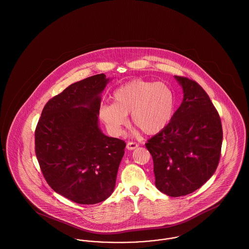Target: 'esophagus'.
Here are the masks:
<instances>
[{
  "instance_id": "obj_1",
  "label": "esophagus",
  "mask_w": 249,
  "mask_h": 249,
  "mask_svg": "<svg viewBox=\"0 0 249 249\" xmlns=\"http://www.w3.org/2000/svg\"><path fill=\"white\" fill-rule=\"evenodd\" d=\"M138 147V143L134 142H127V149L129 150H133L135 148Z\"/></svg>"
}]
</instances>
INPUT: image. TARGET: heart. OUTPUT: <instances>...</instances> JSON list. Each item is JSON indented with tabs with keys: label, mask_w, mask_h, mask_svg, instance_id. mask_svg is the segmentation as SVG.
Instances as JSON below:
<instances>
[{
	"label": "heart",
	"mask_w": 249,
	"mask_h": 249,
	"mask_svg": "<svg viewBox=\"0 0 249 249\" xmlns=\"http://www.w3.org/2000/svg\"><path fill=\"white\" fill-rule=\"evenodd\" d=\"M113 99L115 103L100 107L99 116L108 130L116 135L121 132L130 113L133 125L152 135L165 129L176 110L175 92L162 82L133 79L116 89Z\"/></svg>",
	"instance_id": "obj_1"
}]
</instances>
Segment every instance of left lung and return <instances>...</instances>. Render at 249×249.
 I'll use <instances>...</instances> for the list:
<instances>
[{"mask_svg":"<svg viewBox=\"0 0 249 249\" xmlns=\"http://www.w3.org/2000/svg\"><path fill=\"white\" fill-rule=\"evenodd\" d=\"M183 88L181 106L164 130L145 143L155 184L171 197L192 193L211 178L221 153L222 125L209 96L196 81L175 76Z\"/></svg>","mask_w":249,"mask_h":249,"instance_id":"obj_1","label":"left lung"}]
</instances>
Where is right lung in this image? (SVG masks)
<instances>
[{"mask_svg": "<svg viewBox=\"0 0 249 249\" xmlns=\"http://www.w3.org/2000/svg\"><path fill=\"white\" fill-rule=\"evenodd\" d=\"M105 73L71 84L50 99L36 129V154L51 189L79 204L105 201L115 189L126 142L98 125Z\"/></svg>", "mask_w": 249, "mask_h": 249, "instance_id": "right-lung-1", "label": "right lung"}]
</instances>
